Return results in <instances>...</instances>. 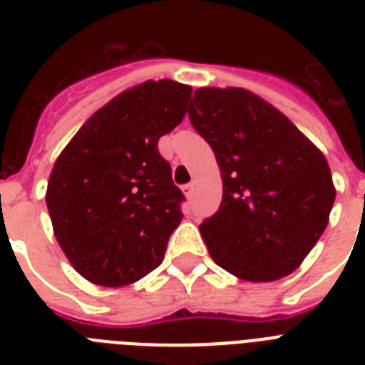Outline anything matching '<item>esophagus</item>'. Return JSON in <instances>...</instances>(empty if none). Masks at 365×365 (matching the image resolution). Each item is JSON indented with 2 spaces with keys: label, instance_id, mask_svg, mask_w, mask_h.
<instances>
[{
  "label": "esophagus",
  "instance_id": "esophagus-1",
  "mask_svg": "<svg viewBox=\"0 0 365 365\" xmlns=\"http://www.w3.org/2000/svg\"><path fill=\"white\" fill-rule=\"evenodd\" d=\"M193 183H187V185H183V193H185V197L187 199H191L193 197Z\"/></svg>",
  "mask_w": 365,
  "mask_h": 365
}]
</instances>
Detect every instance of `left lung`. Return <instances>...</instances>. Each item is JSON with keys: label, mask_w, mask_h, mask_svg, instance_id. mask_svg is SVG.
I'll list each match as a JSON object with an SVG mask.
<instances>
[{"label": "left lung", "mask_w": 365, "mask_h": 365, "mask_svg": "<svg viewBox=\"0 0 365 365\" xmlns=\"http://www.w3.org/2000/svg\"><path fill=\"white\" fill-rule=\"evenodd\" d=\"M187 113L222 170L220 210L199 225L212 259L250 282L288 277L328 225L335 187L326 157L244 88H199Z\"/></svg>", "instance_id": "left-lung-1"}]
</instances>
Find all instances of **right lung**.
<instances>
[{
	"mask_svg": "<svg viewBox=\"0 0 365 365\" xmlns=\"http://www.w3.org/2000/svg\"><path fill=\"white\" fill-rule=\"evenodd\" d=\"M191 87L145 81L100 108L71 138L48 178L54 237L81 277L121 288L157 269L182 222L183 193L159 153Z\"/></svg>",
	"mask_w": 365,
	"mask_h": 365,
	"instance_id": "add662e5",
	"label": "right lung"
}]
</instances>
